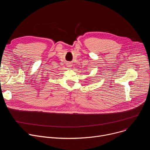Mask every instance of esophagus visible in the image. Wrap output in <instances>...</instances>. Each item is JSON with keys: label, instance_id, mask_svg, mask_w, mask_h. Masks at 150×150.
Listing matches in <instances>:
<instances>
[{"label": "esophagus", "instance_id": "1", "mask_svg": "<svg viewBox=\"0 0 150 150\" xmlns=\"http://www.w3.org/2000/svg\"><path fill=\"white\" fill-rule=\"evenodd\" d=\"M71 67V65H68V67Z\"/></svg>", "mask_w": 150, "mask_h": 150}]
</instances>
